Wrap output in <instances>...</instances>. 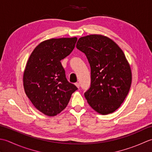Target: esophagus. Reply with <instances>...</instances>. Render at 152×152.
Segmentation results:
<instances>
[{"label": "esophagus", "instance_id": "obj_1", "mask_svg": "<svg viewBox=\"0 0 152 152\" xmlns=\"http://www.w3.org/2000/svg\"><path fill=\"white\" fill-rule=\"evenodd\" d=\"M75 86H77V88H79V87H80V85H79V83H75Z\"/></svg>", "mask_w": 152, "mask_h": 152}]
</instances>
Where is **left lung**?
Here are the masks:
<instances>
[{
    "instance_id": "8db88e82",
    "label": "left lung",
    "mask_w": 152,
    "mask_h": 152,
    "mask_svg": "<svg viewBox=\"0 0 152 152\" xmlns=\"http://www.w3.org/2000/svg\"><path fill=\"white\" fill-rule=\"evenodd\" d=\"M76 47L85 54L91 69V87L85 92L88 104L102 115L114 112L125 100L132 82L131 67L123 50L101 35L80 37Z\"/></svg>"
}]
</instances>
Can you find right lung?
Segmentation results:
<instances>
[{
  "instance_id": "obj_1",
  "label": "right lung",
  "mask_w": 152,
  "mask_h": 152,
  "mask_svg": "<svg viewBox=\"0 0 152 152\" xmlns=\"http://www.w3.org/2000/svg\"><path fill=\"white\" fill-rule=\"evenodd\" d=\"M77 37L51 39L34 49L24 71L23 87L33 106L55 116L66 107L77 86L67 81L61 60L75 48Z\"/></svg>"
}]
</instances>
